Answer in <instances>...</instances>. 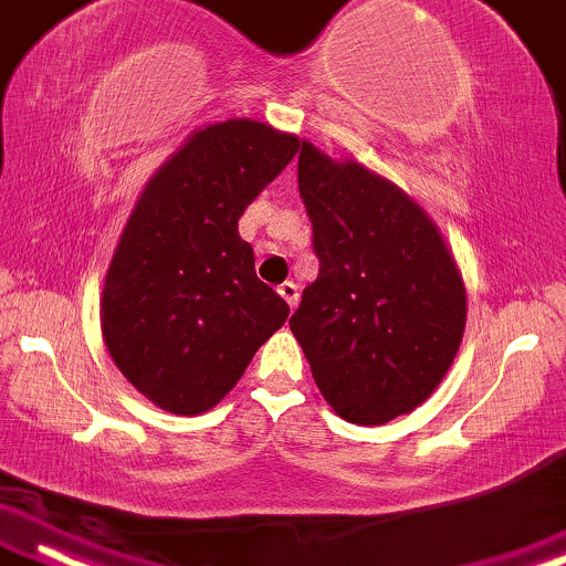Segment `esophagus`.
<instances>
[{
  "instance_id": "1",
  "label": "esophagus",
  "mask_w": 566,
  "mask_h": 566,
  "mask_svg": "<svg viewBox=\"0 0 566 566\" xmlns=\"http://www.w3.org/2000/svg\"><path fill=\"white\" fill-rule=\"evenodd\" d=\"M277 294L285 298V304H289L291 310H294V306L298 304V285L294 281H285V283L277 285Z\"/></svg>"
}]
</instances>
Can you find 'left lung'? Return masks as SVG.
<instances>
[{"label":"left lung","instance_id":"obj_1","mask_svg":"<svg viewBox=\"0 0 566 566\" xmlns=\"http://www.w3.org/2000/svg\"><path fill=\"white\" fill-rule=\"evenodd\" d=\"M298 193L319 272L291 333L338 417L386 424L449 373L467 323L462 275L424 209L359 163L302 142Z\"/></svg>","mask_w":566,"mask_h":566}]
</instances>
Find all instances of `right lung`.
I'll return each mask as SVG.
<instances>
[{
  "label": "right lung",
  "instance_id": "1",
  "mask_svg": "<svg viewBox=\"0 0 566 566\" xmlns=\"http://www.w3.org/2000/svg\"><path fill=\"white\" fill-rule=\"evenodd\" d=\"M296 151V136L264 123L207 125L138 197L104 277L102 336L157 407L212 409L289 317L256 277L239 218Z\"/></svg>",
  "mask_w": 566,
  "mask_h": 566
}]
</instances>
